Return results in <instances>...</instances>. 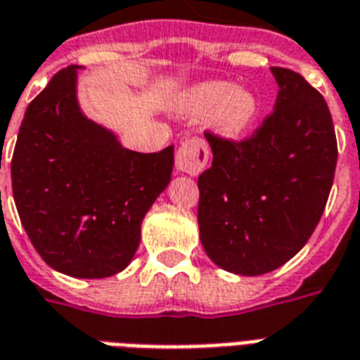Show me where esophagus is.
Here are the masks:
<instances>
[{
    "label": "esophagus",
    "mask_w": 360,
    "mask_h": 360,
    "mask_svg": "<svg viewBox=\"0 0 360 360\" xmlns=\"http://www.w3.org/2000/svg\"><path fill=\"white\" fill-rule=\"evenodd\" d=\"M207 158H210V148L206 141L193 137L179 146V150L175 154V166L181 173L198 175L206 167Z\"/></svg>",
    "instance_id": "obj_1"
}]
</instances>
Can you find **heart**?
<instances>
[{
  "instance_id": "heart-1",
  "label": "heart",
  "mask_w": 360,
  "mask_h": 360,
  "mask_svg": "<svg viewBox=\"0 0 360 360\" xmlns=\"http://www.w3.org/2000/svg\"><path fill=\"white\" fill-rule=\"evenodd\" d=\"M175 110L188 120H207L225 139H242L259 120L262 103L252 89L227 82H202L183 91Z\"/></svg>"
}]
</instances>
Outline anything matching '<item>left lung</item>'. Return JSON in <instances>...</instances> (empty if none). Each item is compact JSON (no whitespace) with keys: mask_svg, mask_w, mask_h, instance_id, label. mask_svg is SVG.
Returning <instances> with one entry per match:
<instances>
[{"mask_svg":"<svg viewBox=\"0 0 360 360\" xmlns=\"http://www.w3.org/2000/svg\"><path fill=\"white\" fill-rule=\"evenodd\" d=\"M275 110L240 143L206 133L212 167L198 177L207 257L229 273L265 275L292 259L321 221L338 143L328 105L297 72L271 68Z\"/></svg>","mask_w":360,"mask_h":360,"instance_id":"8db88e82","label":"left lung"}]
</instances>
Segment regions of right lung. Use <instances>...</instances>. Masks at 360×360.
<instances>
[{
	"instance_id": "1",
	"label": "right lung",
	"mask_w": 360,
	"mask_h": 360,
	"mask_svg": "<svg viewBox=\"0 0 360 360\" xmlns=\"http://www.w3.org/2000/svg\"><path fill=\"white\" fill-rule=\"evenodd\" d=\"M79 68L57 72L26 108L11 162L13 196L49 267L106 278L131 263L141 223L172 181L173 145L150 154L124 148L82 112Z\"/></svg>"
}]
</instances>
